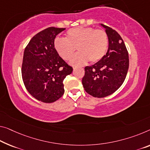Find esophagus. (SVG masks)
<instances>
[{"instance_id":"1","label":"esophagus","mask_w":150,"mask_h":150,"mask_svg":"<svg viewBox=\"0 0 150 150\" xmlns=\"http://www.w3.org/2000/svg\"><path fill=\"white\" fill-rule=\"evenodd\" d=\"M76 68H74V70H75V69H76Z\"/></svg>"}]
</instances>
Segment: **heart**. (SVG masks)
I'll return each mask as SVG.
<instances>
[{
	"label": "heart",
	"instance_id": "heart-1",
	"mask_svg": "<svg viewBox=\"0 0 150 150\" xmlns=\"http://www.w3.org/2000/svg\"><path fill=\"white\" fill-rule=\"evenodd\" d=\"M108 47V37L103 30L92 27H76L68 30L66 38H57L54 47L62 59L69 60L76 48L78 54L70 60L72 66H80L89 60L94 63L104 57Z\"/></svg>",
	"mask_w": 150,
	"mask_h": 150
}]
</instances>
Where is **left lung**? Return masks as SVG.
Here are the masks:
<instances>
[{"mask_svg":"<svg viewBox=\"0 0 150 150\" xmlns=\"http://www.w3.org/2000/svg\"><path fill=\"white\" fill-rule=\"evenodd\" d=\"M100 25L105 29L109 47L102 59L84 68L82 82L87 93L103 98L115 93L123 83L129 69V55L120 35L110 27Z\"/></svg>","mask_w":150,"mask_h":150,"instance_id":"left-lung-1","label":"left lung"}]
</instances>
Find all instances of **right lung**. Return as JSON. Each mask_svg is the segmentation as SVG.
Segmentation results:
<instances>
[{"mask_svg":"<svg viewBox=\"0 0 150 150\" xmlns=\"http://www.w3.org/2000/svg\"><path fill=\"white\" fill-rule=\"evenodd\" d=\"M65 28L49 27L37 33L25 49L22 78L29 93L37 100L54 103L64 93L63 81L72 72L54 47L57 35Z\"/></svg>","mask_w":150,"mask_h":150,"instance_id":"right-lung-1","label":"right lung"}]
</instances>
